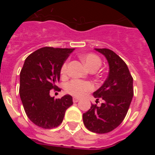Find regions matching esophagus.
Returning <instances> with one entry per match:
<instances>
[{
	"mask_svg": "<svg viewBox=\"0 0 155 155\" xmlns=\"http://www.w3.org/2000/svg\"><path fill=\"white\" fill-rule=\"evenodd\" d=\"M79 101V98H77V97H74L73 98V102H78Z\"/></svg>",
	"mask_w": 155,
	"mask_h": 155,
	"instance_id": "esophagus-1",
	"label": "esophagus"
}]
</instances>
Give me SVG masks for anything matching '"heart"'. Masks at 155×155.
<instances>
[{
    "label": "heart",
    "instance_id": "obj_1",
    "mask_svg": "<svg viewBox=\"0 0 155 155\" xmlns=\"http://www.w3.org/2000/svg\"><path fill=\"white\" fill-rule=\"evenodd\" d=\"M82 61L84 63L85 66L90 71H94L99 68L102 64V61L98 56L94 53H86L81 57ZM68 61H65L61 66V73L65 74L68 72ZM93 89V85L87 81H82L80 80L71 81L65 85V91L69 94L74 96H83L85 93L89 92Z\"/></svg>",
    "mask_w": 155,
    "mask_h": 155
}]
</instances>
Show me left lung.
Instances as JSON below:
<instances>
[{
  "label": "left lung",
  "instance_id": "left-lung-1",
  "mask_svg": "<svg viewBox=\"0 0 155 155\" xmlns=\"http://www.w3.org/2000/svg\"><path fill=\"white\" fill-rule=\"evenodd\" d=\"M95 50L105 57L109 72L104 84L93 93L97 101L101 98L103 102L100 105L92 104L83 114V122L88 130L106 134L120 126L128 112L134 96L133 78L126 63L113 50Z\"/></svg>",
  "mask_w": 155,
  "mask_h": 155
}]
</instances>
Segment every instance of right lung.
<instances>
[{
	"label": "right lung",
	"mask_w": 155,
	"mask_h": 155,
	"mask_svg": "<svg viewBox=\"0 0 155 155\" xmlns=\"http://www.w3.org/2000/svg\"><path fill=\"white\" fill-rule=\"evenodd\" d=\"M74 49L42 47L31 53L20 72L19 94L25 112L34 124L44 129L58 127L66 110L73 105L70 94L54 98L50 90H57L61 66Z\"/></svg>",
	"instance_id": "right-lung-1"
}]
</instances>
